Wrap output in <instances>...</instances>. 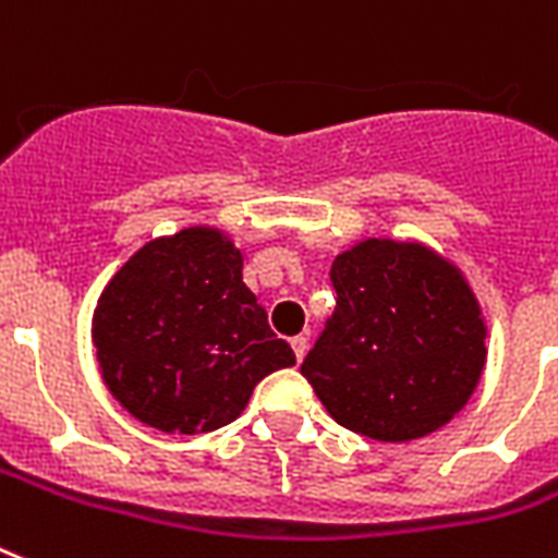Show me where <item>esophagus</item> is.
<instances>
[{
    "mask_svg": "<svg viewBox=\"0 0 558 558\" xmlns=\"http://www.w3.org/2000/svg\"><path fill=\"white\" fill-rule=\"evenodd\" d=\"M291 349H293V354H296V360H302V356H305V351H307V337H293L291 340Z\"/></svg>",
    "mask_w": 558,
    "mask_h": 558,
    "instance_id": "1",
    "label": "esophagus"
}]
</instances>
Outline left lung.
Segmentation results:
<instances>
[{"label":"left lung","instance_id":"8db88e82","mask_svg":"<svg viewBox=\"0 0 558 558\" xmlns=\"http://www.w3.org/2000/svg\"><path fill=\"white\" fill-rule=\"evenodd\" d=\"M337 307L302 377L345 429L414 440L461 412L484 368V319L456 267L423 244H356L333 258Z\"/></svg>","mask_w":558,"mask_h":558}]
</instances>
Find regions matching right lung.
Wrapping results in <instances>:
<instances>
[{"mask_svg":"<svg viewBox=\"0 0 558 558\" xmlns=\"http://www.w3.org/2000/svg\"><path fill=\"white\" fill-rule=\"evenodd\" d=\"M92 340L120 405L175 435L233 423L262 377L296 363L244 284L242 253L207 227L129 258L100 293Z\"/></svg>","mask_w":558,"mask_h":558,"instance_id":"right-lung-1","label":"right lung"}]
</instances>
